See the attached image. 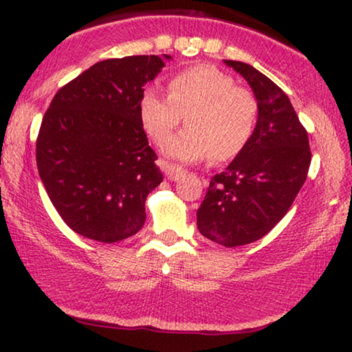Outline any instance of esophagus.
I'll list each match as a JSON object with an SVG mask.
<instances>
[{
  "mask_svg": "<svg viewBox=\"0 0 352 352\" xmlns=\"http://www.w3.org/2000/svg\"><path fill=\"white\" fill-rule=\"evenodd\" d=\"M162 170L170 181H177L182 175H184V170H182L181 166L171 165V163H162Z\"/></svg>",
  "mask_w": 352,
  "mask_h": 352,
  "instance_id": "1",
  "label": "esophagus"
}]
</instances>
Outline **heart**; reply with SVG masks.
<instances>
[{
	"mask_svg": "<svg viewBox=\"0 0 352 352\" xmlns=\"http://www.w3.org/2000/svg\"><path fill=\"white\" fill-rule=\"evenodd\" d=\"M258 100L232 75L211 64L177 72L168 80V96L146 88L139 99V120L148 138L163 142L186 117L189 126L163 144L168 157L199 162L213 155L228 162L252 141L258 123Z\"/></svg>",
	"mask_w": 352,
	"mask_h": 352,
	"instance_id": "1",
	"label": "heart"
}]
</instances>
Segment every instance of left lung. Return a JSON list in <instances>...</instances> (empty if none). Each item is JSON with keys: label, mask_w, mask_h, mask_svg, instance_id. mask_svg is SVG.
Here are the masks:
<instances>
[{"label": "left lung", "mask_w": 352, "mask_h": 352, "mask_svg": "<svg viewBox=\"0 0 352 352\" xmlns=\"http://www.w3.org/2000/svg\"><path fill=\"white\" fill-rule=\"evenodd\" d=\"M226 64L252 86L258 123L245 151L211 177L197 228L211 242L232 248L264 237L287 214L306 181L311 148L290 99L272 80L243 62Z\"/></svg>", "instance_id": "8db88e82"}]
</instances>
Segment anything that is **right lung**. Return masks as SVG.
<instances>
[{"instance_id":"right-lung-1","label":"right lung","mask_w":352,"mask_h":352,"mask_svg":"<svg viewBox=\"0 0 352 352\" xmlns=\"http://www.w3.org/2000/svg\"><path fill=\"white\" fill-rule=\"evenodd\" d=\"M171 56L100 60L57 91L36 139L50 199L76 234L104 243L131 237L163 181L139 120L144 85Z\"/></svg>"}]
</instances>
